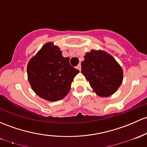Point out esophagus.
<instances>
[{
	"instance_id": "obj_1",
	"label": "esophagus",
	"mask_w": 147,
	"mask_h": 147,
	"mask_svg": "<svg viewBox=\"0 0 147 147\" xmlns=\"http://www.w3.org/2000/svg\"><path fill=\"white\" fill-rule=\"evenodd\" d=\"M77 68H78L79 70H81V64H79L78 66H77Z\"/></svg>"
}]
</instances>
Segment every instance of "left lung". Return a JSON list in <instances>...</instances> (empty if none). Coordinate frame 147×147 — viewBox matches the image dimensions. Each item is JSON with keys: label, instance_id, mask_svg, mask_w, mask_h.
<instances>
[{"label": "left lung", "instance_id": "8db88e82", "mask_svg": "<svg viewBox=\"0 0 147 147\" xmlns=\"http://www.w3.org/2000/svg\"><path fill=\"white\" fill-rule=\"evenodd\" d=\"M81 65V72L100 96L112 95L122 84L123 69L116 61L106 52L92 50L86 53Z\"/></svg>", "mask_w": 147, "mask_h": 147}]
</instances>
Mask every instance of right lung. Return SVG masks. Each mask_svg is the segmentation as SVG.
<instances>
[{"label":"right lung","instance_id":"add662e5","mask_svg":"<svg viewBox=\"0 0 147 147\" xmlns=\"http://www.w3.org/2000/svg\"><path fill=\"white\" fill-rule=\"evenodd\" d=\"M80 72L64 58L58 46L48 43L27 65L28 80L34 92L47 101L63 99L70 89L74 78Z\"/></svg>","mask_w":147,"mask_h":147}]
</instances>
